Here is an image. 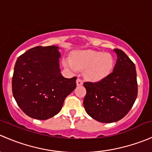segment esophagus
<instances>
[{"instance_id":"esophagus-1","label":"esophagus","mask_w":152,"mask_h":152,"mask_svg":"<svg viewBox=\"0 0 152 152\" xmlns=\"http://www.w3.org/2000/svg\"><path fill=\"white\" fill-rule=\"evenodd\" d=\"M76 85H77V86L82 85H83V81H82L81 79H79V78H78L77 80H76Z\"/></svg>"}]
</instances>
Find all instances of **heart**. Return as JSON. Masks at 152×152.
I'll return each mask as SVG.
<instances>
[{
	"label": "heart",
	"instance_id": "1",
	"mask_svg": "<svg viewBox=\"0 0 152 152\" xmlns=\"http://www.w3.org/2000/svg\"><path fill=\"white\" fill-rule=\"evenodd\" d=\"M63 65L70 71L78 69H86V77L93 82L105 79L111 73L114 67V59L110 53L87 50L79 51L73 55L71 59H65Z\"/></svg>",
	"mask_w": 152,
	"mask_h": 152
}]
</instances>
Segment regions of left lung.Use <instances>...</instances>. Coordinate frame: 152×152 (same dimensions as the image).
Returning <instances> with one entry per match:
<instances>
[{
    "instance_id": "left-lung-1",
    "label": "left lung",
    "mask_w": 152,
    "mask_h": 152,
    "mask_svg": "<svg viewBox=\"0 0 152 152\" xmlns=\"http://www.w3.org/2000/svg\"><path fill=\"white\" fill-rule=\"evenodd\" d=\"M117 61L113 73L97 82H86L84 107L87 114L102 123H113L129 112L137 99V73L134 62L122 50L114 49Z\"/></svg>"
}]
</instances>
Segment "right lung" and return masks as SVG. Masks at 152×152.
Instances as JSON below:
<instances>
[{
    "label": "right lung",
    "mask_w": 152,
    "mask_h": 152,
    "mask_svg": "<svg viewBox=\"0 0 152 152\" xmlns=\"http://www.w3.org/2000/svg\"><path fill=\"white\" fill-rule=\"evenodd\" d=\"M57 46H37L17 59L12 93L20 108L34 119L46 120L62 109L65 98L76 88V77L67 79L59 69Z\"/></svg>",
    "instance_id": "add662e5"
}]
</instances>
